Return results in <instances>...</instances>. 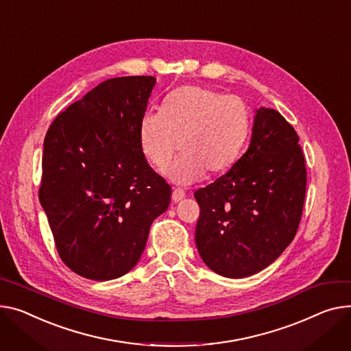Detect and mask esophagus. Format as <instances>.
<instances>
[{
  "label": "esophagus",
  "mask_w": 351,
  "mask_h": 351,
  "mask_svg": "<svg viewBox=\"0 0 351 351\" xmlns=\"http://www.w3.org/2000/svg\"><path fill=\"white\" fill-rule=\"evenodd\" d=\"M184 192L183 191H180V189H173V192H172V200L175 202V203H178V202H180V200H183L184 199Z\"/></svg>",
  "instance_id": "34e87169"
}]
</instances>
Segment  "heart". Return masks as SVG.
Masks as SVG:
<instances>
[{
    "label": "heart",
    "instance_id": "1",
    "mask_svg": "<svg viewBox=\"0 0 351 351\" xmlns=\"http://www.w3.org/2000/svg\"><path fill=\"white\" fill-rule=\"evenodd\" d=\"M250 112L236 96H223L212 88L184 86L173 90L163 110H148L139 125V147L156 168L167 169L171 180L191 184L204 171L226 172L240 155L248 134Z\"/></svg>",
    "mask_w": 351,
    "mask_h": 351
}]
</instances>
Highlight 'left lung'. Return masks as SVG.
Returning <instances> with one entry per match:
<instances>
[{
    "instance_id": "obj_1",
    "label": "left lung",
    "mask_w": 351,
    "mask_h": 351,
    "mask_svg": "<svg viewBox=\"0 0 351 351\" xmlns=\"http://www.w3.org/2000/svg\"><path fill=\"white\" fill-rule=\"evenodd\" d=\"M306 168L299 136L274 108L255 110L250 145L223 176L195 192V240L203 263L227 278L271 265L302 217Z\"/></svg>"
}]
</instances>
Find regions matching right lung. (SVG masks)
Returning <instances> with one entry per match:
<instances>
[{"mask_svg": "<svg viewBox=\"0 0 351 351\" xmlns=\"http://www.w3.org/2000/svg\"><path fill=\"white\" fill-rule=\"evenodd\" d=\"M155 83L108 79L60 112L45 136L39 202L62 261L93 281L130 272L171 203V186L139 147Z\"/></svg>", "mask_w": 351, "mask_h": 351, "instance_id": "obj_1", "label": "right lung"}]
</instances>
